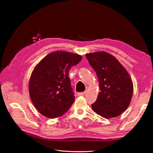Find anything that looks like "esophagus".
Listing matches in <instances>:
<instances>
[{"label": "esophagus", "mask_w": 153, "mask_h": 153, "mask_svg": "<svg viewBox=\"0 0 153 153\" xmlns=\"http://www.w3.org/2000/svg\"><path fill=\"white\" fill-rule=\"evenodd\" d=\"M85 94H86V92H79L78 94V96H84L85 95Z\"/></svg>", "instance_id": "34e87169"}]
</instances>
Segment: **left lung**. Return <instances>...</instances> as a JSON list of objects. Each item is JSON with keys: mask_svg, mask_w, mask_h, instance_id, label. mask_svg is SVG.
Segmentation results:
<instances>
[{"mask_svg": "<svg viewBox=\"0 0 153 153\" xmlns=\"http://www.w3.org/2000/svg\"><path fill=\"white\" fill-rule=\"evenodd\" d=\"M96 71L100 92L92 110L101 117L109 119L120 115L130 103L133 83L128 72L115 56L106 52L86 55Z\"/></svg>", "mask_w": 153, "mask_h": 153, "instance_id": "left-lung-1", "label": "left lung"}]
</instances>
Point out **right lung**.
Returning <instances> with one entry per match:
<instances>
[{
	"instance_id": "add662e5",
	"label": "right lung",
	"mask_w": 153,
	"mask_h": 153,
	"mask_svg": "<svg viewBox=\"0 0 153 153\" xmlns=\"http://www.w3.org/2000/svg\"><path fill=\"white\" fill-rule=\"evenodd\" d=\"M82 57L77 54L55 51L48 54L35 67L29 82L32 102L48 118L65 113L75 100L69 71Z\"/></svg>"
}]
</instances>
